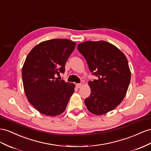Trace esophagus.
Returning <instances> with one entry per match:
<instances>
[{
  "label": "esophagus",
  "instance_id": "1",
  "mask_svg": "<svg viewBox=\"0 0 151 151\" xmlns=\"http://www.w3.org/2000/svg\"><path fill=\"white\" fill-rule=\"evenodd\" d=\"M76 87L78 88H80L81 87H82V83H76Z\"/></svg>",
  "mask_w": 151,
  "mask_h": 151
}]
</instances>
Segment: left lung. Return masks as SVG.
Wrapping results in <instances>:
<instances>
[{
    "mask_svg": "<svg viewBox=\"0 0 151 151\" xmlns=\"http://www.w3.org/2000/svg\"><path fill=\"white\" fill-rule=\"evenodd\" d=\"M88 68L97 80L88 82L91 92L85 99L87 110L101 115L121 103L128 88L131 71L127 58L114 45L105 41H86L78 45Z\"/></svg>",
    "mask_w": 151,
    "mask_h": 151,
    "instance_id": "1",
    "label": "left lung"
}]
</instances>
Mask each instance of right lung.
I'll use <instances>...</instances> for the list:
<instances>
[{
	"label": "right lung",
	"mask_w": 151,
	"mask_h": 151,
	"mask_svg": "<svg viewBox=\"0 0 151 151\" xmlns=\"http://www.w3.org/2000/svg\"><path fill=\"white\" fill-rule=\"evenodd\" d=\"M76 43L66 39L42 41L29 52L22 68V80L28 101L48 116L63 114L75 91V84L56 78L65 71V65Z\"/></svg>",
	"instance_id": "obj_1"
}]
</instances>
